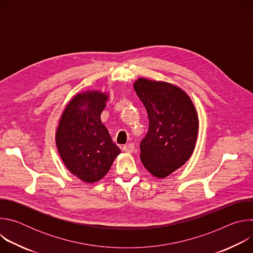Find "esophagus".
I'll use <instances>...</instances> for the list:
<instances>
[{"label":"esophagus","mask_w":253,"mask_h":253,"mask_svg":"<svg viewBox=\"0 0 253 253\" xmlns=\"http://www.w3.org/2000/svg\"><path fill=\"white\" fill-rule=\"evenodd\" d=\"M122 149H123V151H125L127 153H132L135 149V146H134L133 143H128V144H126V145L123 146Z\"/></svg>","instance_id":"1"}]
</instances>
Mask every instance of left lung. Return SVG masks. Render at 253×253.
<instances>
[{
    "label": "left lung",
    "mask_w": 253,
    "mask_h": 253,
    "mask_svg": "<svg viewBox=\"0 0 253 253\" xmlns=\"http://www.w3.org/2000/svg\"><path fill=\"white\" fill-rule=\"evenodd\" d=\"M134 89L149 119L140 143V158L154 176L164 178L191 156L198 132L194 105L181 89L165 82L138 79Z\"/></svg>",
    "instance_id": "left-lung-1"
}]
</instances>
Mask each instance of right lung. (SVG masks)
Returning a JSON list of instances; mask_svg holds the SVG:
<instances>
[{"label": "right lung", "mask_w": 253, "mask_h": 253, "mask_svg": "<svg viewBox=\"0 0 253 253\" xmlns=\"http://www.w3.org/2000/svg\"><path fill=\"white\" fill-rule=\"evenodd\" d=\"M107 99L97 91L76 95L65 108L56 132L64 164L87 183L102 179L121 152L100 119Z\"/></svg>", "instance_id": "obj_1"}]
</instances>
